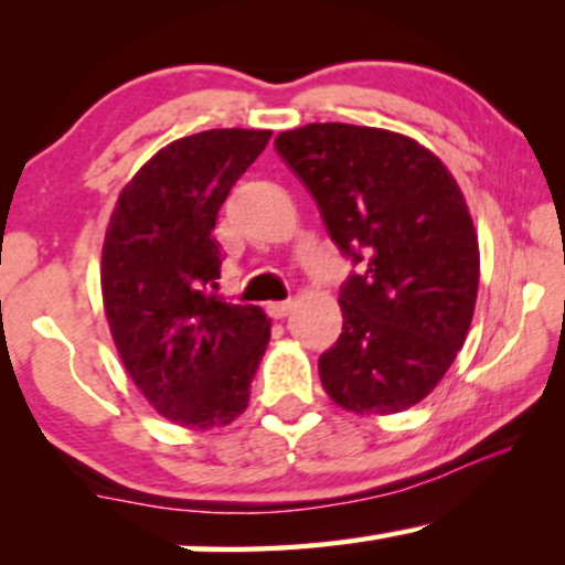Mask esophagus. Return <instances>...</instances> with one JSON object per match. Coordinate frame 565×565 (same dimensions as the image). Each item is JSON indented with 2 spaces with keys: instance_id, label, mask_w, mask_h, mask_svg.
<instances>
[{
  "instance_id": "1",
  "label": "esophagus",
  "mask_w": 565,
  "mask_h": 565,
  "mask_svg": "<svg viewBox=\"0 0 565 565\" xmlns=\"http://www.w3.org/2000/svg\"><path fill=\"white\" fill-rule=\"evenodd\" d=\"M290 311H292V300H282V303L267 306V313L273 316V319H285V316H290Z\"/></svg>"
}]
</instances>
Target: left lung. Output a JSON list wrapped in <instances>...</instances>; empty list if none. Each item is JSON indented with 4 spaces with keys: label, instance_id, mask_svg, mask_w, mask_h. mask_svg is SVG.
<instances>
[{
    "label": "left lung",
    "instance_id": "obj_1",
    "mask_svg": "<svg viewBox=\"0 0 565 565\" xmlns=\"http://www.w3.org/2000/svg\"><path fill=\"white\" fill-rule=\"evenodd\" d=\"M275 149L358 265L339 290L342 334L319 358L323 391L354 414L419 404L466 342L478 296V236L458 182L383 128L311 122Z\"/></svg>",
    "mask_w": 565,
    "mask_h": 565
}]
</instances>
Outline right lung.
<instances>
[{
  "instance_id": "1",
  "label": "right lung",
  "mask_w": 565,
  "mask_h": 565,
  "mask_svg": "<svg viewBox=\"0 0 565 565\" xmlns=\"http://www.w3.org/2000/svg\"><path fill=\"white\" fill-rule=\"evenodd\" d=\"M273 130L215 128L180 138L122 188L103 246V300L138 391L190 429L231 424L249 404L269 342L259 306L207 290L221 277L213 231L223 200Z\"/></svg>"
}]
</instances>
